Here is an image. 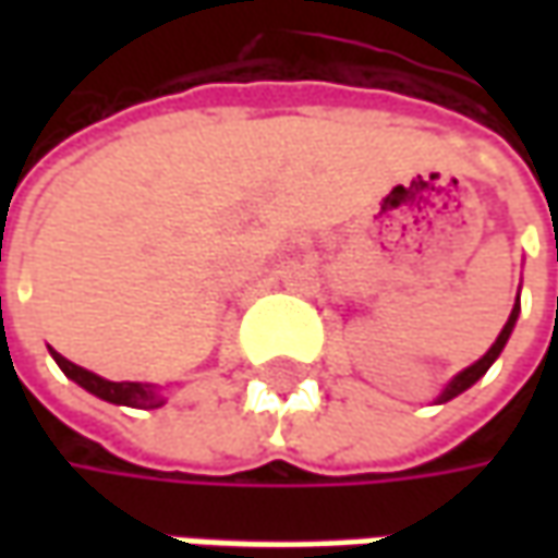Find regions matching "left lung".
Masks as SVG:
<instances>
[{
    "label": "left lung",
    "instance_id": "1",
    "mask_svg": "<svg viewBox=\"0 0 558 558\" xmlns=\"http://www.w3.org/2000/svg\"><path fill=\"white\" fill-rule=\"evenodd\" d=\"M519 311H522V304H519V298H515V307H512V313H509V319H506L504 332L497 335V341L490 344V351H487V354H484L482 360H475V363H472L469 369H462L460 375H453V378H450V385H447V388L440 391L438 403H447V400H453V397H457V395H462L465 388H472V385H475V381H478V378H482V375L487 373L490 366H494V360L504 354L506 341H509V335H512V329H515V319H519Z\"/></svg>",
    "mask_w": 558,
    "mask_h": 558
}]
</instances>
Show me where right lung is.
Masks as SVG:
<instances>
[{
	"label": "right lung",
	"mask_w": 558,
	"mask_h": 558,
	"mask_svg": "<svg viewBox=\"0 0 558 558\" xmlns=\"http://www.w3.org/2000/svg\"><path fill=\"white\" fill-rule=\"evenodd\" d=\"M49 354L54 356V363L61 366V373L68 378H74L80 388H86L89 395L101 397L108 403H118V407H140V410H158L163 403V397L158 395L155 385H142V381H108L101 375L89 373L83 366L71 363L68 356H61L58 351L49 348Z\"/></svg>",
	"instance_id": "right-lung-1"
}]
</instances>
